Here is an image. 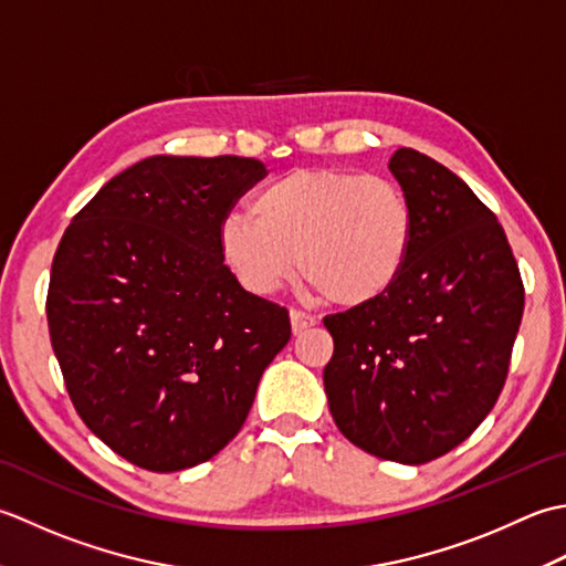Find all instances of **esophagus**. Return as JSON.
I'll return each instance as SVG.
<instances>
[{"instance_id": "esophagus-1", "label": "esophagus", "mask_w": 566, "mask_h": 566, "mask_svg": "<svg viewBox=\"0 0 566 566\" xmlns=\"http://www.w3.org/2000/svg\"><path fill=\"white\" fill-rule=\"evenodd\" d=\"M291 325H293V332H295V334H303L305 329L317 325V317L305 313V310L293 307V310H291Z\"/></svg>"}]
</instances>
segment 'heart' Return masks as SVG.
I'll return each instance as SVG.
<instances>
[{
    "label": "heart",
    "instance_id": "heart-1",
    "mask_svg": "<svg viewBox=\"0 0 566 566\" xmlns=\"http://www.w3.org/2000/svg\"><path fill=\"white\" fill-rule=\"evenodd\" d=\"M415 239L406 190L352 168H295L263 186L251 212H229L217 249L234 279L271 295L295 279L337 305H366L398 281Z\"/></svg>",
    "mask_w": 566,
    "mask_h": 566
}]
</instances>
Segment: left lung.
<instances>
[{"label": "left lung", "mask_w": 566, "mask_h": 566, "mask_svg": "<svg viewBox=\"0 0 566 566\" xmlns=\"http://www.w3.org/2000/svg\"><path fill=\"white\" fill-rule=\"evenodd\" d=\"M388 168L412 205V249L390 291L325 317V390L352 444L424 464L493 410L525 287L503 227L464 180L415 148H398Z\"/></svg>", "instance_id": "1"}]
</instances>
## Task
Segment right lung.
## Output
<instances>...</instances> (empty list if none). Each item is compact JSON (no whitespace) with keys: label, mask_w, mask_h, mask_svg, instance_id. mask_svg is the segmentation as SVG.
I'll list each match as a JSON object with an SVG mask.
<instances>
[{"label":"right lung","mask_w":566,"mask_h":566,"mask_svg":"<svg viewBox=\"0 0 566 566\" xmlns=\"http://www.w3.org/2000/svg\"><path fill=\"white\" fill-rule=\"evenodd\" d=\"M266 166L151 156L122 170L57 244L45 315L73 406L148 471H180L234 440L291 339L287 310L241 287L219 222Z\"/></svg>","instance_id":"obj_1"}]
</instances>
